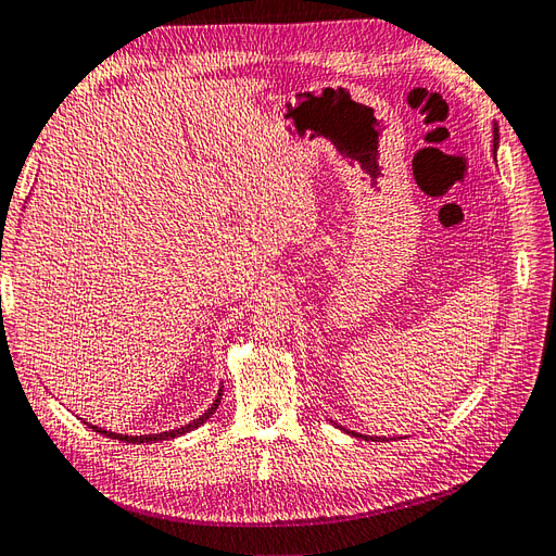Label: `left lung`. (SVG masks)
<instances>
[{
	"label": "left lung",
	"mask_w": 556,
	"mask_h": 556,
	"mask_svg": "<svg viewBox=\"0 0 556 556\" xmlns=\"http://www.w3.org/2000/svg\"><path fill=\"white\" fill-rule=\"evenodd\" d=\"M493 147L497 149L500 147V135H497V125H493ZM339 426V424H337ZM341 431H345L343 426H339ZM351 435H357V438H363V441H386V438H377V435H363V433H355V431H348Z\"/></svg>",
	"instance_id": "obj_1"
}]
</instances>
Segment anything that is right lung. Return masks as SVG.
Returning <instances> with one entry per match:
<instances>
[{"label": "right lung", "instance_id": "right-lung-1", "mask_svg": "<svg viewBox=\"0 0 556 556\" xmlns=\"http://www.w3.org/2000/svg\"><path fill=\"white\" fill-rule=\"evenodd\" d=\"M219 400H223V389L217 391V397L213 400V405L203 412L201 417H197L193 421H189V424H185V426H179V429H170V431H163V433H144V435H125V433H115V431H106V429H101V426H94V424H89V421H83V424H87L89 429L92 431H97V433H101V435H106V438H113V441H123V443H156V441H170V438H177V435H182V433H189V431H193V429H199V426H203L205 421L211 419V415L213 412L217 409V405H219Z\"/></svg>", "mask_w": 556, "mask_h": 556}]
</instances>
